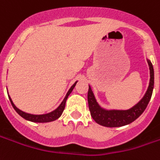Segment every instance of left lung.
<instances>
[{
  "mask_svg": "<svg viewBox=\"0 0 160 160\" xmlns=\"http://www.w3.org/2000/svg\"><path fill=\"white\" fill-rule=\"evenodd\" d=\"M147 63L150 70V81L144 95L137 104L128 109H107L102 107L95 98L93 90L89 86L88 101L90 114L94 121L105 127H121L130 124L143 114L152 94L154 88V70L152 64L148 58Z\"/></svg>",
  "mask_w": 160,
  "mask_h": 160,
  "instance_id": "obj_1",
  "label": "left lung"
}]
</instances>
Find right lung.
I'll return each mask as SVG.
<instances>
[{
  "instance_id": "add662e5",
  "label": "right lung",
  "mask_w": 160,
  "mask_h": 160,
  "mask_svg": "<svg viewBox=\"0 0 160 160\" xmlns=\"http://www.w3.org/2000/svg\"><path fill=\"white\" fill-rule=\"evenodd\" d=\"M77 82H78V80L75 81L74 84L72 85L71 88H70V89H69L68 92H67V94H66L64 100L62 101V102L59 104V106H58L57 108H55L54 110L49 112V113L43 114V115H33V114H29V113H26V112L24 111H22L21 109H19V108L14 104L12 99L10 98V96H9V94H8V95L9 101H10V102H11L12 106L14 108V109L17 112L18 115H20L21 117H22V118H24L25 120L33 122H50L55 121V120H57L58 118L60 117V116L62 115V113L64 111V109H65V107H66V100H67L68 96H69L70 94L72 93V89L74 88V87H75L76 84H77Z\"/></svg>"
}]
</instances>
